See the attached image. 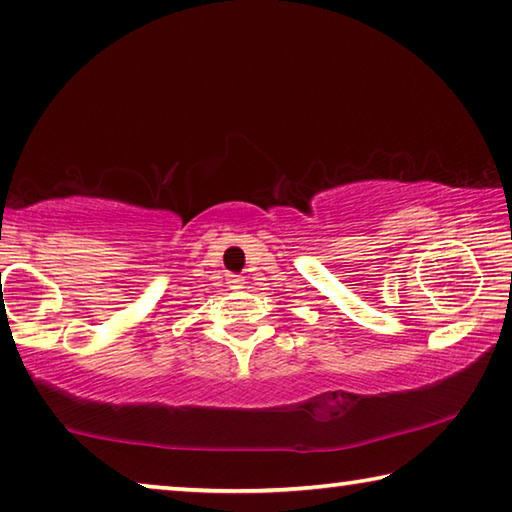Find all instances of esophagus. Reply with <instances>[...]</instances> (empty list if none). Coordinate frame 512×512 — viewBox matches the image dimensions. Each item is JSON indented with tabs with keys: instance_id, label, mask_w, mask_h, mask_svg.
Here are the masks:
<instances>
[{
	"instance_id": "1",
	"label": "esophagus",
	"mask_w": 512,
	"mask_h": 512,
	"mask_svg": "<svg viewBox=\"0 0 512 512\" xmlns=\"http://www.w3.org/2000/svg\"><path fill=\"white\" fill-rule=\"evenodd\" d=\"M230 287H232V289H244V277H239V275L232 277Z\"/></svg>"
}]
</instances>
